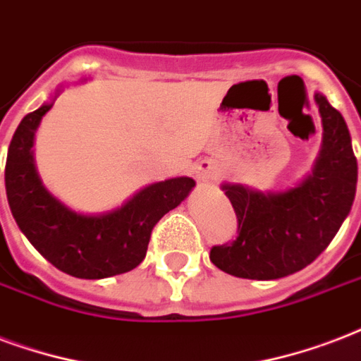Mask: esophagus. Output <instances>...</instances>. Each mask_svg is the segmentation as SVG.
<instances>
[{"label": "esophagus", "mask_w": 361, "mask_h": 361, "mask_svg": "<svg viewBox=\"0 0 361 361\" xmlns=\"http://www.w3.org/2000/svg\"><path fill=\"white\" fill-rule=\"evenodd\" d=\"M219 176V169L214 161H200L197 166H195V178L200 183H210Z\"/></svg>", "instance_id": "esophagus-1"}]
</instances>
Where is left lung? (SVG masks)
Wrapping results in <instances>:
<instances>
[{"label": "left lung", "instance_id": "left-lung-1", "mask_svg": "<svg viewBox=\"0 0 361 361\" xmlns=\"http://www.w3.org/2000/svg\"><path fill=\"white\" fill-rule=\"evenodd\" d=\"M314 102L322 117V145L312 170L280 191L221 183L238 217L231 246H214L210 261L238 279L276 280L310 265L329 246L350 214L357 162L343 115L322 92Z\"/></svg>", "mask_w": 361, "mask_h": 361}]
</instances>
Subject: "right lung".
I'll return each mask as SVG.
<instances>
[{
    "label": "right lung",
    "instance_id": "1",
    "mask_svg": "<svg viewBox=\"0 0 361 361\" xmlns=\"http://www.w3.org/2000/svg\"><path fill=\"white\" fill-rule=\"evenodd\" d=\"M66 87H56L51 98L16 128L5 164L7 200L18 229L59 271L75 279H109L144 261L155 224L189 197L195 180L176 176L155 181L106 212L85 214L64 204L41 181L34 142L41 119Z\"/></svg>",
    "mask_w": 361,
    "mask_h": 361
}]
</instances>
